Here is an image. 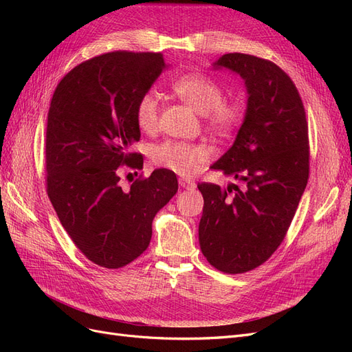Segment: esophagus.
<instances>
[{"mask_svg":"<svg viewBox=\"0 0 352 352\" xmlns=\"http://www.w3.org/2000/svg\"><path fill=\"white\" fill-rule=\"evenodd\" d=\"M179 185H180V188H184V189H194L197 186L194 180L184 179V177L179 179Z\"/></svg>","mask_w":352,"mask_h":352,"instance_id":"obj_1","label":"esophagus"}]
</instances>
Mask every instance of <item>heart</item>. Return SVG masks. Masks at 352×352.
I'll return each mask as SVG.
<instances>
[{"label":"heart","mask_w":352,"mask_h":352,"mask_svg":"<svg viewBox=\"0 0 352 352\" xmlns=\"http://www.w3.org/2000/svg\"><path fill=\"white\" fill-rule=\"evenodd\" d=\"M173 91L197 113L206 116L208 124L219 132H226L241 119V107L235 102L223 101L220 85L204 74H186L172 85ZM160 101L153 92L142 95L136 104L135 117L140 129L151 132L157 127ZM153 160L162 167L182 176H192L210 160L206 145L179 141H166L153 150Z\"/></svg>","instance_id":"1"}]
</instances>
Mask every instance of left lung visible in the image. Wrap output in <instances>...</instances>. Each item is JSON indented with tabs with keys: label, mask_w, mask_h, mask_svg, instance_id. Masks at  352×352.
Returning <instances> with one entry per match:
<instances>
[{
	"label": "left lung",
	"mask_w": 352,
	"mask_h": 352,
	"mask_svg": "<svg viewBox=\"0 0 352 352\" xmlns=\"http://www.w3.org/2000/svg\"><path fill=\"white\" fill-rule=\"evenodd\" d=\"M212 67L239 74L247 89L235 142L211 166L242 185H198V235L208 263L236 274L269 260L286 235L308 180V126L294 82L274 63L230 52Z\"/></svg>",
	"instance_id": "left-lung-1"
}]
</instances>
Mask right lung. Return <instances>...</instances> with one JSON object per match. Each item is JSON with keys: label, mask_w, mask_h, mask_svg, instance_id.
<instances>
[{"label": "right lung", "mask_w": 352, "mask_h": 352, "mask_svg": "<svg viewBox=\"0 0 352 352\" xmlns=\"http://www.w3.org/2000/svg\"><path fill=\"white\" fill-rule=\"evenodd\" d=\"M168 66L160 52H107L70 70L52 95L47 192L63 228L92 263L119 269L148 248L153 219L177 192V177L157 168L119 185L117 170L141 168L129 148L141 138L136 104Z\"/></svg>", "instance_id": "add662e5"}]
</instances>
